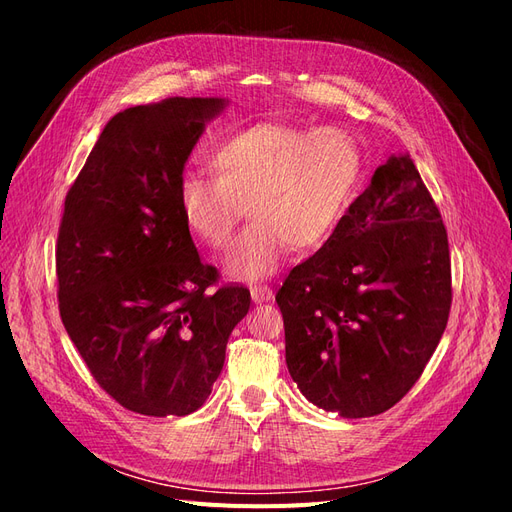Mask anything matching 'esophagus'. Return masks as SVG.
<instances>
[{
	"mask_svg": "<svg viewBox=\"0 0 512 512\" xmlns=\"http://www.w3.org/2000/svg\"><path fill=\"white\" fill-rule=\"evenodd\" d=\"M251 298L255 304H261V302H268L274 298V293L268 285H255L251 287Z\"/></svg>",
	"mask_w": 512,
	"mask_h": 512,
	"instance_id": "esophagus-1",
	"label": "esophagus"
}]
</instances>
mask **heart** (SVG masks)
Instances as JSON below:
<instances>
[{"label": "heart", "instance_id": "1", "mask_svg": "<svg viewBox=\"0 0 512 512\" xmlns=\"http://www.w3.org/2000/svg\"><path fill=\"white\" fill-rule=\"evenodd\" d=\"M214 176L180 178V210L210 249H225L249 206L255 219L227 253L225 272L259 280L298 246L315 251L336 234L359 187L364 153L334 125L263 121L225 138L210 155Z\"/></svg>", "mask_w": 512, "mask_h": 512}]
</instances>
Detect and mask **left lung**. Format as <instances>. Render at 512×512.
<instances>
[{"label": "left lung", "instance_id": "1", "mask_svg": "<svg viewBox=\"0 0 512 512\" xmlns=\"http://www.w3.org/2000/svg\"><path fill=\"white\" fill-rule=\"evenodd\" d=\"M451 300L440 210L410 155L389 157L336 234L276 293L289 374L323 410L381 415L419 381Z\"/></svg>", "mask_w": 512, "mask_h": 512}]
</instances>
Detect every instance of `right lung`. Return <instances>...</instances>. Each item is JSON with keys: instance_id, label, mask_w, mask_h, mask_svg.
Listing matches in <instances>:
<instances>
[{"instance_id": "add662e5", "label": "right lung", "mask_w": 512, "mask_h": 512, "mask_svg": "<svg viewBox=\"0 0 512 512\" xmlns=\"http://www.w3.org/2000/svg\"><path fill=\"white\" fill-rule=\"evenodd\" d=\"M219 97H170L106 123L65 195L57 298L91 376L123 408L185 417L217 381L251 306L197 255L178 185Z\"/></svg>"}]
</instances>
